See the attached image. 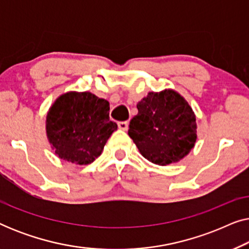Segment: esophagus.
<instances>
[{
  "mask_svg": "<svg viewBox=\"0 0 249 249\" xmlns=\"http://www.w3.org/2000/svg\"><path fill=\"white\" fill-rule=\"evenodd\" d=\"M128 121H120L118 122V127L119 129H121V130H128Z\"/></svg>",
  "mask_w": 249,
  "mask_h": 249,
  "instance_id": "esophagus-1",
  "label": "esophagus"
}]
</instances>
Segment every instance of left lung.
I'll return each mask as SVG.
<instances>
[{"label": "left lung", "instance_id": "1", "mask_svg": "<svg viewBox=\"0 0 249 249\" xmlns=\"http://www.w3.org/2000/svg\"><path fill=\"white\" fill-rule=\"evenodd\" d=\"M128 135L149 162L169 165L189 154L197 139L196 115L175 89L149 91L137 104Z\"/></svg>", "mask_w": 249, "mask_h": 249}]
</instances>
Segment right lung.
I'll return each mask as SVG.
<instances>
[{
    "label": "right lung",
    "mask_w": 249,
    "mask_h": 249,
    "mask_svg": "<svg viewBox=\"0 0 249 249\" xmlns=\"http://www.w3.org/2000/svg\"><path fill=\"white\" fill-rule=\"evenodd\" d=\"M110 103L89 91H67L46 115V136L61 160L79 165L94 162L118 129L108 118Z\"/></svg>",
    "instance_id": "right-lung-1"
}]
</instances>
